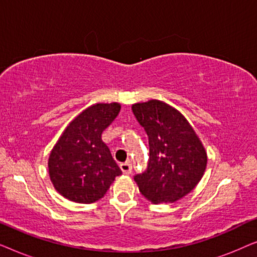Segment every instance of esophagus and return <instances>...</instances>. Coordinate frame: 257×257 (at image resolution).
Masks as SVG:
<instances>
[{
    "label": "esophagus",
    "mask_w": 257,
    "mask_h": 257,
    "mask_svg": "<svg viewBox=\"0 0 257 257\" xmlns=\"http://www.w3.org/2000/svg\"><path fill=\"white\" fill-rule=\"evenodd\" d=\"M120 170L124 174H130L132 172V165L130 163L120 164Z\"/></svg>",
    "instance_id": "esophagus-1"
}]
</instances>
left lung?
<instances>
[{"label":"left lung","mask_w":257,"mask_h":257,"mask_svg":"<svg viewBox=\"0 0 257 257\" xmlns=\"http://www.w3.org/2000/svg\"><path fill=\"white\" fill-rule=\"evenodd\" d=\"M132 111L150 145L147 170L135 177L140 193L156 205L178 201L205 173L207 153L201 140L187 119L164 101L136 103Z\"/></svg>","instance_id":"left-lung-1"}]
</instances>
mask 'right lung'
Wrapping results in <instances>:
<instances>
[{
	"mask_svg": "<svg viewBox=\"0 0 257 257\" xmlns=\"http://www.w3.org/2000/svg\"><path fill=\"white\" fill-rule=\"evenodd\" d=\"M119 103H97L79 113L59 137L48 160L56 191L70 201L92 203L121 174L101 133L120 111Z\"/></svg>",
	"mask_w": 257,
	"mask_h": 257,
	"instance_id": "obj_1",
	"label": "right lung"
}]
</instances>
